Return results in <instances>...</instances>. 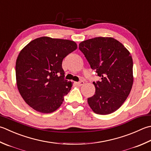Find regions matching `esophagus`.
Wrapping results in <instances>:
<instances>
[{
  "mask_svg": "<svg viewBox=\"0 0 151 151\" xmlns=\"http://www.w3.org/2000/svg\"><path fill=\"white\" fill-rule=\"evenodd\" d=\"M84 84V81H80V82H76V84H77V86H82Z\"/></svg>",
  "mask_w": 151,
  "mask_h": 151,
  "instance_id": "1",
  "label": "esophagus"
}]
</instances>
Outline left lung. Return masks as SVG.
I'll return each mask as SVG.
<instances>
[{
	"instance_id": "left-lung-1",
	"label": "left lung",
	"mask_w": 151,
	"mask_h": 151,
	"mask_svg": "<svg viewBox=\"0 0 151 151\" xmlns=\"http://www.w3.org/2000/svg\"><path fill=\"white\" fill-rule=\"evenodd\" d=\"M90 67L101 80L93 82L95 94L88 98L94 113L108 114L119 109L132 90L133 60L130 53L111 37H96L79 44Z\"/></svg>"
}]
</instances>
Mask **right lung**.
<instances>
[{
	"mask_svg": "<svg viewBox=\"0 0 151 151\" xmlns=\"http://www.w3.org/2000/svg\"><path fill=\"white\" fill-rule=\"evenodd\" d=\"M77 48L72 40L42 37L22 49L16 63L21 96L35 111L51 113L63 103L73 83L65 80L62 61Z\"/></svg>",
	"mask_w": 151,
	"mask_h": 151,
	"instance_id": "1",
	"label": "right lung"
}]
</instances>
